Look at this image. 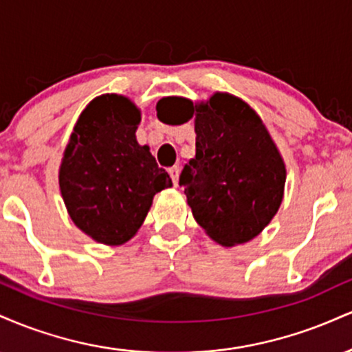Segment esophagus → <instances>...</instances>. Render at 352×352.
Segmentation results:
<instances>
[{"label":"esophagus","mask_w":352,"mask_h":352,"mask_svg":"<svg viewBox=\"0 0 352 352\" xmlns=\"http://www.w3.org/2000/svg\"><path fill=\"white\" fill-rule=\"evenodd\" d=\"M168 175H170V179L173 182V185L179 184V175H180V168L179 167H170L168 168Z\"/></svg>","instance_id":"esophagus-1"}]
</instances>
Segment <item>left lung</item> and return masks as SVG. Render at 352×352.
<instances>
[{
    "mask_svg": "<svg viewBox=\"0 0 352 352\" xmlns=\"http://www.w3.org/2000/svg\"><path fill=\"white\" fill-rule=\"evenodd\" d=\"M173 104L187 122L195 116V157L179 184L197 223L223 246L246 243L263 232L283 200L286 168L263 120L245 100L215 92L193 106L187 99H162L164 122Z\"/></svg>",
    "mask_w": 352,
    "mask_h": 352,
    "instance_id": "left-lung-1",
    "label": "left lung"
}]
</instances>
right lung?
<instances>
[{"label":"right lung","mask_w":352,"mask_h":352,"mask_svg":"<svg viewBox=\"0 0 352 352\" xmlns=\"http://www.w3.org/2000/svg\"><path fill=\"white\" fill-rule=\"evenodd\" d=\"M140 111L104 94L79 116L59 167V188L76 227L104 245H122L142 227L153 195L172 187L147 145L135 139Z\"/></svg>","instance_id":"add662e5"}]
</instances>
